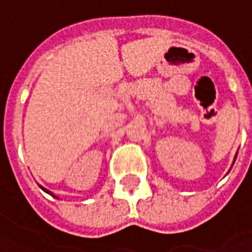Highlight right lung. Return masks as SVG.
<instances>
[{"label":"right lung","instance_id":"add662e5","mask_svg":"<svg viewBox=\"0 0 252 252\" xmlns=\"http://www.w3.org/2000/svg\"><path fill=\"white\" fill-rule=\"evenodd\" d=\"M41 189H44L46 192H48V194H50V191H48V189H46V188H43V187H41ZM51 195H53V194H51Z\"/></svg>","mask_w":252,"mask_h":252}]
</instances>
